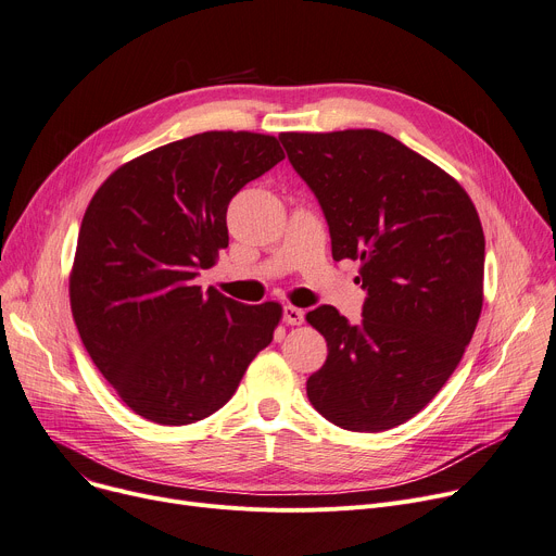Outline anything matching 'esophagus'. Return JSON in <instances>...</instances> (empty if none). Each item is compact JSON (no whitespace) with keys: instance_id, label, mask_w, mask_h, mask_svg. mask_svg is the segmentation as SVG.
I'll return each instance as SVG.
<instances>
[{"instance_id":"obj_1","label":"esophagus","mask_w":556,"mask_h":556,"mask_svg":"<svg viewBox=\"0 0 556 556\" xmlns=\"http://www.w3.org/2000/svg\"><path fill=\"white\" fill-rule=\"evenodd\" d=\"M283 321L288 326H300L304 321V311L298 308V306H283Z\"/></svg>"}]
</instances>
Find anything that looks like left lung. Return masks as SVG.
<instances>
[{"label": "left lung", "mask_w": 556, "mask_h": 556, "mask_svg": "<svg viewBox=\"0 0 556 556\" xmlns=\"http://www.w3.org/2000/svg\"><path fill=\"white\" fill-rule=\"evenodd\" d=\"M326 216L332 258H359L362 321L306 315L328 357L306 382L315 409L349 431L414 418L458 366L483 308L485 237L458 180L376 129L279 134Z\"/></svg>", "instance_id": "8db88e82"}]
</instances>
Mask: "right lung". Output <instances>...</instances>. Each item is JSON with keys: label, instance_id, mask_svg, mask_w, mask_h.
Returning a JSON list of instances; mask_svg holds the SVG:
<instances>
[{"label": "right lung", "instance_id": "right-lung-1", "mask_svg": "<svg viewBox=\"0 0 556 556\" xmlns=\"http://www.w3.org/2000/svg\"><path fill=\"white\" fill-rule=\"evenodd\" d=\"M283 161L275 136L205 131L147 152L93 194L71 313L98 371L138 416L169 427L218 412L273 342L281 306H245L194 279L228 248L226 212Z\"/></svg>", "mask_w": 556, "mask_h": 556}]
</instances>
